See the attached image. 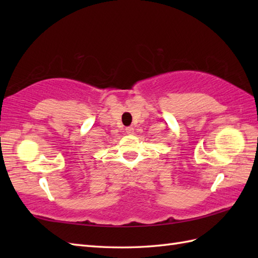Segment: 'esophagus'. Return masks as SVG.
I'll use <instances>...</instances> for the list:
<instances>
[{
  "mask_svg": "<svg viewBox=\"0 0 258 258\" xmlns=\"http://www.w3.org/2000/svg\"><path fill=\"white\" fill-rule=\"evenodd\" d=\"M125 131H126V133H127V134H134V127H133V126H128V127L125 128Z\"/></svg>",
  "mask_w": 258,
  "mask_h": 258,
  "instance_id": "esophagus-1",
  "label": "esophagus"
}]
</instances>
